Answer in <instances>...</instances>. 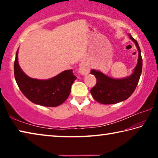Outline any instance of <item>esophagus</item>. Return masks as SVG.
<instances>
[{
    "mask_svg": "<svg viewBox=\"0 0 158 158\" xmlns=\"http://www.w3.org/2000/svg\"><path fill=\"white\" fill-rule=\"evenodd\" d=\"M79 72L83 76L86 75V74L90 73V68L89 65L85 62H84V61H83L79 65Z\"/></svg>",
    "mask_w": 158,
    "mask_h": 158,
    "instance_id": "obj_1",
    "label": "esophagus"
}]
</instances>
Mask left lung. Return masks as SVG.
Here are the masks:
<instances>
[{"label": "left lung", "mask_w": 158, "mask_h": 158, "mask_svg": "<svg viewBox=\"0 0 158 158\" xmlns=\"http://www.w3.org/2000/svg\"><path fill=\"white\" fill-rule=\"evenodd\" d=\"M128 35L138 50L137 64L130 76L115 79L94 69L90 72V74L95 75L97 79L96 85L90 90V93L96 101L103 105H112L127 100L135 91L139 81L142 71L141 50L137 40L130 34Z\"/></svg>", "instance_id": "left-lung-1"}]
</instances>
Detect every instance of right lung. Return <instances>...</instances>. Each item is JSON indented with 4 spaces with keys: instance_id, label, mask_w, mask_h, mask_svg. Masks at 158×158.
Masks as SVG:
<instances>
[{
    "instance_id": "1",
    "label": "right lung",
    "mask_w": 158,
    "mask_h": 158,
    "mask_svg": "<svg viewBox=\"0 0 158 158\" xmlns=\"http://www.w3.org/2000/svg\"><path fill=\"white\" fill-rule=\"evenodd\" d=\"M18 51L14 64L15 77L21 91L29 100L44 106H57L70 94L71 86L77 77L73 69H68L48 79H37L23 73L18 62Z\"/></svg>"
}]
</instances>
